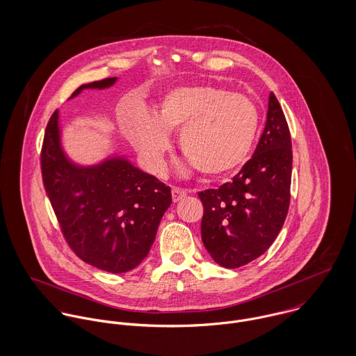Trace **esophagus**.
Listing matches in <instances>:
<instances>
[{"instance_id": "1", "label": "esophagus", "mask_w": 356, "mask_h": 356, "mask_svg": "<svg viewBox=\"0 0 356 356\" xmlns=\"http://www.w3.org/2000/svg\"><path fill=\"white\" fill-rule=\"evenodd\" d=\"M172 200L177 203L179 202L181 199H184L186 195H188V191L184 189V188H179V186H172Z\"/></svg>"}]
</instances>
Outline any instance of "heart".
Listing matches in <instances>:
<instances>
[{"label": "heart", "instance_id": "b5f03b06", "mask_svg": "<svg viewBox=\"0 0 356 356\" xmlns=\"http://www.w3.org/2000/svg\"><path fill=\"white\" fill-rule=\"evenodd\" d=\"M179 130V148L204 175L219 177L240 167L252 149L259 109L244 93L213 85L168 90L153 108L124 122V134L145 163L160 171L170 148L168 131Z\"/></svg>", "mask_w": 356, "mask_h": 356}]
</instances>
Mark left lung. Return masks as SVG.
Listing matches in <instances>:
<instances>
[{
  "label": "left lung",
  "instance_id": "left-lung-1",
  "mask_svg": "<svg viewBox=\"0 0 356 356\" xmlns=\"http://www.w3.org/2000/svg\"><path fill=\"white\" fill-rule=\"evenodd\" d=\"M292 159L289 126L271 93L254 156L232 182L199 192L204 207L202 240L218 264L241 267L274 243L289 209Z\"/></svg>",
  "mask_w": 356,
  "mask_h": 356
}]
</instances>
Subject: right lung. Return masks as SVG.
Returning <instances> with one entry per match:
<instances>
[{
    "mask_svg": "<svg viewBox=\"0 0 356 356\" xmlns=\"http://www.w3.org/2000/svg\"><path fill=\"white\" fill-rule=\"evenodd\" d=\"M116 82L105 78L79 86L104 89ZM58 113L47 124L41 171L45 192L65 243L83 261L113 274L137 267L149 252L157 226L171 204V188L124 159L78 167L60 147Z\"/></svg>",
    "mask_w": 356,
    "mask_h": 356,
    "instance_id": "obj_1",
    "label": "right lung"
}]
</instances>
